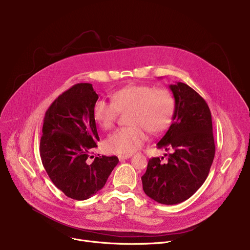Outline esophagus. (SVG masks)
Wrapping results in <instances>:
<instances>
[{"label": "esophagus", "mask_w": 250, "mask_h": 250, "mask_svg": "<svg viewBox=\"0 0 250 250\" xmlns=\"http://www.w3.org/2000/svg\"><path fill=\"white\" fill-rule=\"evenodd\" d=\"M130 157H132V155H120L118 156V159H120V161H124L125 159L130 158Z\"/></svg>", "instance_id": "obj_1"}]
</instances>
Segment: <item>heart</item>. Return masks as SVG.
Returning a JSON list of instances; mask_svg holds the SVG:
<instances>
[{
    "mask_svg": "<svg viewBox=\"0 0 250 250\" xmlns=\"http://www.w3.org/2000/svg\"><path fill=\"white\" fill-rule=\"evenodd\" d=\"M174 98L166 89L148 85H129L112 94L111 102L97 99L93 104L94 121L103 129L113 126L118 111L127 112L128 126L115 129L105 140L107 152L129 155L137 151L149 133L158 134L172 121Z\"/></svg>",
    "mask_w": 250,
    "mask_h": 250,
    "instance_id": "obj_1",
    "label": "heart"
}]
</instances>
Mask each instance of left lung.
<instances>
[{
	"label": "left lung",
	"instance_id": "8db88e82",
	"mask_svg": "<svg viewBox=\"0 0 250 250\" xmlns=\"http://www.w3.org/2000/svg\"><path fill=\"white\" fill-rule=\"evenodd\" d=\"M175 107L172 124L157 143L170 151L167 162L153 157L142 176L145 193L163 205L189 199L207 179L215 157L212 114L205 99L188 85H170Z\"/></svg>",
	"mask_w": 250,
	"mask_h": 250
}]
</instances>
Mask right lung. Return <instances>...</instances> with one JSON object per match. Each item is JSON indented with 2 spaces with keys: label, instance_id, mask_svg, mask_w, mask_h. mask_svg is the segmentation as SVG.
<instances>
[{
  "label": "right lung",
  "instance_id": "1",
  "mask_svg": "<svg viewBox=\"0 0 250 250\" xmlns=\"http://www.w3.org/2000/svg\"><path fill=\"white\" fill-rule=\"evenodd\" d=\"M98 95L92 84L78 83L62 93L45 112L41 158L52 183L68 198L89 199L106 183L118 163L116 156L87 159L99 141L93 104Z\"/></svg>",
  "mask_w": 250,
  "mask_h": 250
}]
</instances>
